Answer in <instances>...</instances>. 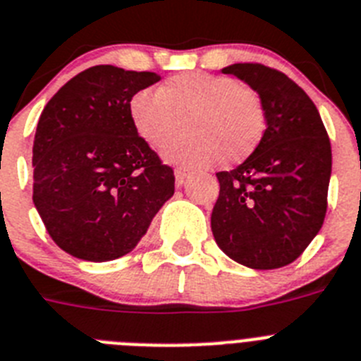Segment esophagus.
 I'll use <instances>...</instances> for the list:
<instances>
[{
  "label": "esophagus",
  "instance_id": "esophagus-1",
  "mask_svg": "<svg viewBox=\"0 0 361 361\" xmlns=\"http://www.w3.org/2000/svg\"><path fill=\"white\" fill-rule=\"evenodd\" d=\"M174 174H176V185H178V187H181V185L185 183V180H187V176L190 174V171H189V169H185V167H178Z\"/></svg>",
  "mask_w": 361,
  "mask_h": 361
}]
</instances>
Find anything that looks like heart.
Masks as SVG:
<instances>
[{"label": "heart", "mask_w": 361, "mask_h": 361, "mask_svg": "<svg viewBox=\"0 0 361 361\" xmlns=\"http://www.w3.org/2000/svg\"><path fill=\"white\" fill-rule=\"evenodd\" d=\"M134 130L159 149L189 123L190 134L165 149V158L209 167L224 158L240 163L259 147L267 116L252 87L224 74L194 71L167 80L156 90L136 92L128 105Z\"/></svg>", "instance_id": "1"}]
</instances>
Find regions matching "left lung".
Segmentation results:
<instances>
[{
	"mask_svg": "<svg viewBox=\"0 0 361 361\" xmlns=\"http://www.w3.org/2000/svg\"><path fill=\"white\" fill-rule=\"evenodd\" d=\"M224 74L259 94L267 128L245 161L216 174L212 234L219 249L245 267H285L324 225L332 167L327 130L312 99L283 72L234 63Z\"/></svg>",
	"mask_w": 361,
	"mask_h": 361,
	"instance_id": "left-lung-1",
	"label": "left lung"
}]
</instances>
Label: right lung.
<instances>
[{"instance_id":"obj_1","label":"right lung","mask_w":361,"mask_h":361,"mask_svg":"<svg viewBox=\"0 0 361 361\" xmlns=\"http://www.w3.org/2000/svg\"><path fill=\"white\" fill-rule=\"evenodd\" d=\"M161 78L96 65L67 81L37 121L34 205L59 249L109 262L137 245L174 194V171L134 130L128 105Z\"/></svg>"}]
</instances>
